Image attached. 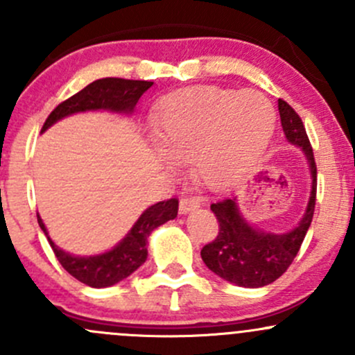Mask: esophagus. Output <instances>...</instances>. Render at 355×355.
I'll use <instances>...</instances> for the list:
<instances>
[{
	"mask_svg": "<svg viewBox=\"0 0 355 355\" xmlns=\"http://www.w3.org/2000/svg\"><path fill=\"white\" fill-rule=\"evenodd\" d=\"M199 207V200L194 198H182L180 199V206H178V211L180 214H189L191 211L198 209Z\"/></svg>",
	"mask_w": 355,
	"mask_h": 355,
	"instance_id": "34e87169",
	"label": "esophagus"
}]
</instances>
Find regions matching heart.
<instances>
[{"label":"heart","instance_id":"b5f03b06","mask_svg":"<svg viewBox=\"0 0 355 355\" xmlns=\"http://www.w3.org/2000/svg\"><path fill=\"white\" fill-rule=\"evenodd\" d=\"M275 123L273 105L261 92L202 85L173 96L157 113L155 132L170 159H192L200 180L220 185L259 159Z\"/></svg>","mask_w":355,"mask_h":355}]
</instances>
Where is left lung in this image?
<instances>
[{"label": "left lung", "instance_id": "obj_1", "mask_svg": "<svg viewBox=\"0 0 355 355\" xmlns=\"http://www.w3.org/2000/svg\"><path fill=\"white\" fill-rule=\"evenodd\" d=\"M278 111L285 137L304 153L309 164L313 180L309 202L297 227L285 234H271L250 225L239 209L237 198H225L211 204L220 232L211 244L202 247L200 257L214 275L239 287L257 288L278 280L292 264L313 221L318 175L313 148L302 120L292 106L278 99Z\"/></svg>", "mask_w": 355, "mask_h": 355}]
</instances>
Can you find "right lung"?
I'll use <instances>...</instances> for the list:
<instances>
[{
  "label": "right lung",
  "mask_w": 355,
  "mask_h": 355,
  "mask_svg": "<svg viewBox=\"0 0 355 355\" xmlns=\"http://www.w3.org/2000/svg\"><path fill=\"white\" fill-rule=\"evenodd\" d=\"M153 85L148 80H127V78L106 77L94 80L75 96L56 106L42 125V132L63 118L84 111H111V113L132 114L141 96ZM178 213V200L168 199L153 204L135 221L128 234L113 249L96 256H73L51 241L44 221L37 213V223L56 259L63 268L82 284L92 288H105L130 277L148 259V239L153 230L166 221L175 220Z\"/></svg>",
  "instance_id": "obj_1"
}]
</instances>
